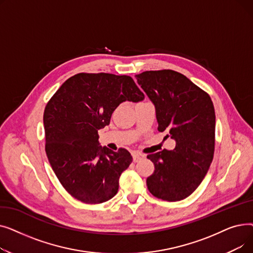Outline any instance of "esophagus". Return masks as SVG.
<instances>
[{
    "instance_id": "obj_1",
    "label": "esophagus",
    "mask_w": 253,
    "mask_h": 253,
    "mask_svg": "<svg viewBox=\"0 0 253 253\" xmlns=\"http://www.w3.org/2000/svg\"><path fill=\"white\" fill-rule=\"evenodd\" d=\"M132 157H133V161L134 162H138L140 160H142V159L144 158V155L140 154V153H133V155H132Z\"/></svg>"
}]
</instances>
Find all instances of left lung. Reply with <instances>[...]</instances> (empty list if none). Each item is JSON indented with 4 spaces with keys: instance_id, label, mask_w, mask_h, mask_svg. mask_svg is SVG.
<instances>
[{
    "instance_id": "left-lung-1",
    "label": "left lung",
    "mask_w": 253,
    "mask_h": 253,
    "mask_svg": "<svg viewBox=\"0 0 253 253\" xmlns=\"http://www.w3.org/2000/svg\"><path fill=\"white\" fill-rule=\"evenodd\" d=\"M156 109L158 130L174 139L173 151L148 155L154 173L151 194L164 201L183 200L200 185L213 159L215 112L210 96L187 77L171 70L135 76Z\"/></svg>"
}]
</instances>
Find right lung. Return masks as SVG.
I'll list each match as a JSON object with an SVG mask.
<instances>
[{"mask_svg":"<svg viewBox=\"0 0 253 253\" xmlns=\"http://www.w3.org/2000/svg\"><path fill=\"white\" fill-rule=\"evenodd\" d=\"M144 94L129 76L77 74L60 86L44 112L45 150L62 187L77 200L99 204L119 190V178L132 162L125 149L101 147L98 130L109 125L124 101Z\"/></svg>","mask_w":253,"mask_h":253,"instance_id":"right-lung-1","label":"right lung"}]
</instances>
